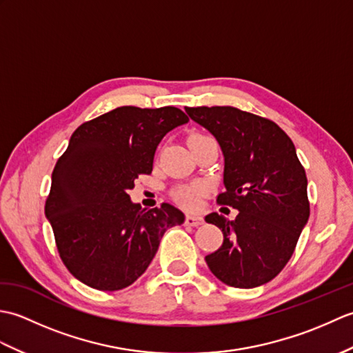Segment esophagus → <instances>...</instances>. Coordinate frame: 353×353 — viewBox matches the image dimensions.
Returning <instances> with one entry per match:
<instances>
[{
  "label": "esophagus",
  "mask_w": 353,
  "mask_h": 353,
  "mask_svg": "<svg viewBox=\"0 0 353 353\" xmlns=\"http://www.w3.org/2000/svg\"><path fill=\"white\" fill-rule=\"evenodd\" d=\"M201 223H203V216H200V215H186V219H185L186 226L197 228Z\"/></svg>",
  "instance_id": "34e87169"
}]
</instances>
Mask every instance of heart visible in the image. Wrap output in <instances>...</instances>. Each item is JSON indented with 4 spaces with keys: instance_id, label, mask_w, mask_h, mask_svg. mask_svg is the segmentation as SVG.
<instances>
[{
    "instance_id": "b5f03b06",
    "label": "heart",
    "mask_w": 353,
    "mask_h": 353,
    "mask_svg": "<svg viewBox=\"0 0 353 353\" xmlns=\"http://www.w3.org/2000/svg\"><path fill=\"white\" fill-rule=\"evenodd\" d=\"M206 134H200V133H194L190 137L188 141L191 139H197V138H205ZM208 191V183L206 182H192V183H185L177 186V188L172 191V197L177 201L179 205L186 208V209H194L199 205L200 197L206 194Z\"/></svg>"
}]
</instances>
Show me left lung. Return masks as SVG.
Wrapping results in <instances>:
<instances>
[{
	"mask_svg": "<svg viewBox=\"0 0 353 353\" xmlns=\"http://www.w3.org/2000/svg\"><path fill=\"white\" fill-rule=\"evenodd\" d=\"M211 132L224 154V192L234 221L212 212L206 223L223 232L219 250L205 258L229 287L254 288L282 272L310 219L306 174L290 137L272 119L232 106L185 108Z\"/></svg>",
	"mask_w": 353,
	"mask_h": 353,
	"instance_id": "1",
	"label": "left lung"
}]
</instances>
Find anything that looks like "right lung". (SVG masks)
<instances>
[{"instance_id":"1","label":"right lung","mask_w":353,"mask_h":353,"mask_svg":"<svg viewBox=\"0 0 353 353\" xmlns=\"http://www.w3.org/2000/svg\"><path fill=\"white\" fill-rule=\"evenodd\" d=\"M181 109L121 106L79 125L51 174L45 215L68 272L100 291L129 287L145 272L168 228L182 224L177 208L142 209L129 191L152 174L156 148L188 123Z\"/></svg>"}]
</instances>
